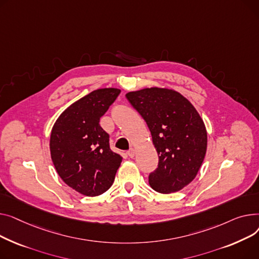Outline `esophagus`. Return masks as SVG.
<instances>
[{"instance_id":"esophagus-1","label":"esophagus","mask_w":259,"mask_h":259,"mask_svg":"<svg viewBox=\"0 0 259 259\" xmlns=\"http://www.w3.org/2000/svg\"><path fill=\"white\" fill-rule=\"evenodd\" d=\"M135 154H136V151H135L134 148H131V149L127 151V155H128V157H131V158H134V157H135Z\"/></svg>"}]
</instances>
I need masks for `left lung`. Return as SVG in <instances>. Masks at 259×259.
<instances>
[{
	"label": "left lung",
	"instance_id": "1",
	"mask_svg": "<svg viewBox=\"0 0 259 259\" xmlns=\"http://www.w3.org/2000/svg\"><path fill=\"white\" fill-rule=\"evenodd\" d=\"M125 96L145 120L159 156L158 168L148 177L150 187L161 193L183 189L199 172L207 150L199 112L172 89L145 88Z\"/></svg>",
	"mask_w": 259,
	"mask_h": 259
}]
</instances>
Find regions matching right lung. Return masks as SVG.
<instances>
[{"label": "right lung", "instance_id": "1", "mask_svg": "<svg viewBox=\"0 0 259 259\" xmlns=\"http://www.w3.org/2000/svg\"><path fill=\"white\" fill-rule=\"evenodd\" d=\"M120 92L116 88L93 91L68 106L52 127L50 154L55 169L68 186L83 195L108 190L122 162L99 124Z\"/></svg>", "mask_w": 259, "mask_h": 259}]
</instances>
